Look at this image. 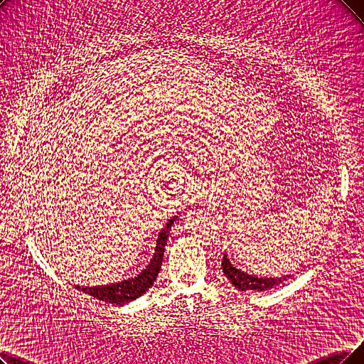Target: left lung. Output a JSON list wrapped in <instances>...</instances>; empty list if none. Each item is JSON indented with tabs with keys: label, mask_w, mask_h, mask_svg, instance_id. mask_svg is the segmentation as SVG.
I'll list each match as a JSON object with an SVG mask.
<instances>
[{
	"label": "left lung",
	"mask_w": 364,
	"mask_h": 364,
	"mask_svg": "<svg viewBox=\"0 0 364 364\" xmlns=\"http://www.w3.org/2000/svg\"><path fill=\"white\" fill-rule=\"evenodd\" d=\"M223 272L227 276V279L237 289H240V291H266V289H272L273 287L285 282L293 276L285 274L281 276V278H263V276L250 274L246 272H242L235 264H231L227 254H224L223 257Z\"/></svg>",
	"instance_id": "obj_1"
}]
</instances>
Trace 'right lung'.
Listing matches in <instances>:
<instances>
[{"label": "right lung", "mask_w": 364, "mask_h": 364, "mask_svg": "<svg viewBox=\"0 0 364 364\" xmlns=\"http://www.w3.org/2000/svg\"><path fill=\"white\" fill-rule=\"evenodd\" d=\"M176 216H171L167 221V224L158 232L155 252L149 261V264L144 267L134 278H128L121 282H113L109 285H98V287H80L76 285L77 289L83 291L85 294H90L101 301L112 303V304H124L128 301H133L139 299L141 294H144L148 289L154 285L156 276L161 270L163 257H164V248L167 245V239L170 235V230L173 223L178 220Z\"/></svg>", "instance_id": "1"}]
</instances>
